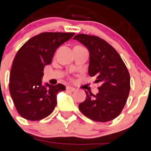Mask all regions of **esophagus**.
Masks as SVG:
<instances>
[{
  "mask_svg": "<svg viewBox=\"0 0 151 151\" xmlns=\"http://www.w3.org/2000/svg\"><path fill=\"white\" fill-rule=\"evenodd\" d=\"M66 89L69 91H74L75 90V88L74 87H71V86H67L66 87Z\"/></svg>",
  "mask_w": 151,
  "mask_h": 151,
  "instance_id": "esophagus-1",
  "label": "esophagus"
}]
</instances>
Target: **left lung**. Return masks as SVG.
Returning <instances> with one entry per match:
<instances>
[{"mask_svg": "<svg viewBox=\"0 0 151 151\" xmlns=\"http://www.w3.org/2000/svg\"><path fill=\"white\" fill-rule=\"evenodd\" d=\"M79 41L89 52L88 74L101 82L97 95L86 91L85 101L79 109L91 120L107 122L118 117L124 107L130 90V77L127 68L112 46L98 36L78 34Z\"/></svg>", "mask_w": 151, "mask_h": 151, "instance_id": "left-lung-1", "label": "left lung"}]
</instances>
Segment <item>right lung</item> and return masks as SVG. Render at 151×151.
<instances>
[{
    "label": "right lung",
    "instance_id": "add662e5",
    "mask_svg": "<svg viewBox=\"0 0 151 151\" xmlns=\"http://www.w3.org/2000/svg\"><path fill=\"white\" fill-rule=\"evenodd\" d=\"M74 33H42L29 39L17 52L9 77V92L19 115L39 121L52 113L63 84L42 85L45 66L51 63L55 51Z\"/></svg>",
    "mask_w": 151,
    "mask_h": 151
}]
</instances>
